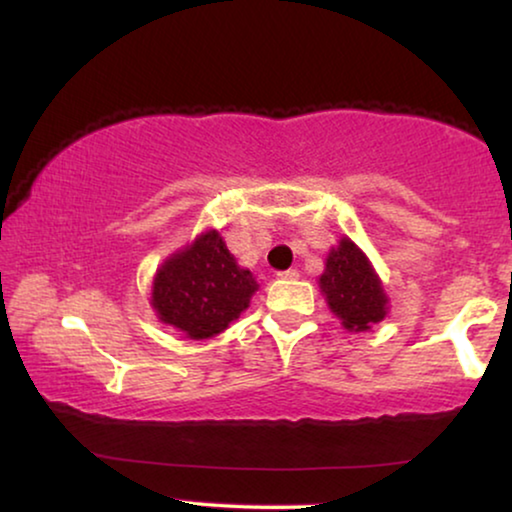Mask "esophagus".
Masks as SVG:
<instances>
[{
	"label": "esophagus",
	"instance_id": "34e87169",
	"mask_svg": "<svg viewBox=\"0 0 512 512\" xmlns=\"http://www.w3.org/2000/svg\"><path fill=\"white\" fill-rule=\"evenodd\" d=\"M277 277L279 279H286V282H293V279H298L300 275H298V270H284V272H277Z\"/></svg>",
	"mask_w": 512,
	"mask_h": 512
}]
</instances>
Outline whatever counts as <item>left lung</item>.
Instances as JSON below:
<instances>
[{
  "instance_id": "left-lung-1",
  "label": "left lung",
  "mask_w": 512,
  "mask_h": 512,
  "mask_svg": "<svg viewBox=\"0 0 512 512\" xmlns=\"http://www.w3.org/2000/svg\"><path fill=\"white\" fill-rule=\"evenodd\" d=\"M319 289L347 331H368L387 317L389 298L382 289L380 277L368 256L349 237H342L338 247L328 251Z\"/></svg>"
}]
</instances>
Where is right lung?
<instances>
[{
  "instance_id": "add662e5",
  "label": "right lung",
  "mask_w": 512,
  "mask_h": 512,
  "mask_svg": "<svg viewBox=\"0 0 512 512\" xmlns=\"http://www.w3.org/2000/svg\"><path fill=\"white\" fill-rule=\"evenodd\" d=\"M256 277L240 268L219 230H207L156 270L151 307L191 340L214 338L249 307Z\"/></svg>"
}]
</instances>
